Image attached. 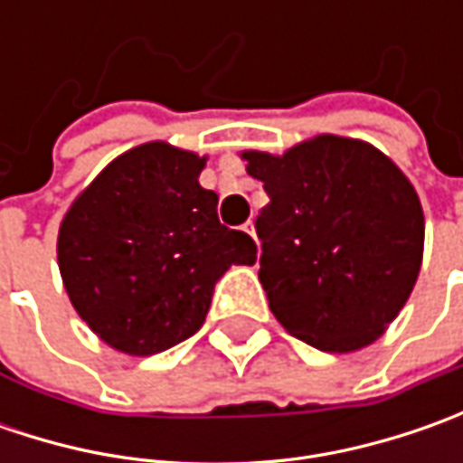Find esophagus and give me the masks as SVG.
I'll list each match as a JSON object with an SVG mask.
<instances>
[{"instance_id":"obj_1","label":"esophagus","mask_w":463,"mask_h":463,"mask_svg":"<svg viewBox=\"0 0 463 463\" xmlns=\"http://www.w3.org/2000/svg\"><path fill=\"white\" fill-rule=\"evenodd\" d=\"M241 229H244V232H247V234H250V237L255 240V223L247 222V223H244V226H241Z\"/></svg>"}]
</instances>
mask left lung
Returning <instances> with one entry per match:
<instances>
[{
	"label": "left lung",
	"instance_id": "obj_1",
	"mask_svg": "<svg viewBox=\"0 0 463 463\" xmlns=\"http://www.w3.org/2000/svg\"><path fill=\"white\" fill-rule=\"evenodd\" d=\"M260 211V283L276 319L309 345L373 343L412 294L425 219L418 193L371 144L317 136L273 156L244 152Z\"/></svg>",
	"mask_w": 463,
	"mask_h": 463
}]
</instances>
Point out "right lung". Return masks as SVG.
I'll return each mask as SVG.
<instances>
[{"mask_svg": "<svg viewBox=\"0 0 463 463\" xmlns=\"http://www.w3.org/2000/svg\"><path fill=\"white\" fill-rule=\"evenodd\" d=\"M205 159L162 141L136 146L95 177L59 232V268L74 309L128 355L195 335L232 265L258 244L219 222V195L198 183Z\"/></svg>", "mask_w": 463, "mask_h": 463, "instance_id": "obj_1", "label": "right lung"}]
</instances>
